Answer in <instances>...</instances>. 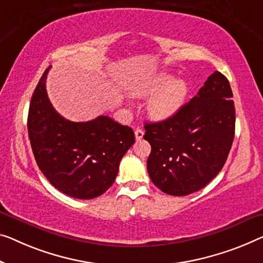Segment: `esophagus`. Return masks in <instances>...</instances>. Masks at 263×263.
<instances>
[{
	"instance_id": "obj_1",
	"label": "esophagus",
	"mask_w": 263,
	"mask_h": 263,
	"mask_svg": "<svg viewBox=\"0 0 263 263\" xmlns=\"http://www.w3.org/2000/svg\"><path fill=\"white\" fill-rule=\"evenodd\" d=\"M135 136H136V139L137 140H140V139L143 138V136H144V131L140 130V128H137V130L135 131Z\"/></svg>"
}]
</instances>
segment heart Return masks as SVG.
I'll use <instances>...</instances> for the list:
<instances>
[{
	"label": "heart",
	"instance_id": "heart-1",
	"mask_svg": "<svg viewBox=\"0 0 263 263\" xmlns=\"http://www.w3.org/2000/svg\"><path fill=\"white\" fill-rule=\"evenodd\" d=\"M187 84L183 79H174L170 74L160 73L144 79L132 87L136 97H147V111L154 119L165 120L174 117L185 104Z\"/></svg>",
	"mask_w": 263,
	"mask_h": 263
}]
</instances>
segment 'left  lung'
I'll return each mask as SVG.
<instances>
[{"instance_id": "left-lung-1", "label": "left lung", "mask_w": 263, "mask_h": 263, "mask_svg": "<svg viewBox=\"0 0 263 263\" xmlns=\"http://www.w3.org/2000/svg\"><path fill=\"white\" fill-rule=\"evenodd\" d=\"M232 98L228 79L214 72L174 117L145 124L144 139L151 145L147 172L163 193L190 195L222 170L235 135Z\"/></svg>"}]
</instances>
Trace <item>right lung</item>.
<instances>
[{
    "mask_svg": "<svg viewBox=\"0 0 263 263\" xmlns=\"http://www.w3.org/2000/svg\"><path fill=\"white\" fill-rule=\"evenodd\" d=\"M45 70L31 97L28 135L39 169L59 191L92 199L115 183L135 132L107 116L74 123L54 109L46 91Z\"/></svg>",
    "mask_w": 263,
    "mask_h": 263,
    "instance_id": "add662e5",
    "label": "right lung"
}]
</instances>
